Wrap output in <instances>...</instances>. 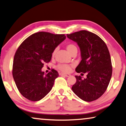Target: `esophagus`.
<instances>
[{
    "label": "esophagus",
    "instance_id": "1",
    "mask_svg": "<svg viewBox=\"0 0 126 126\" xmlns=\"http://www.w3.org/2000/svg\"><path fill=\"white\" fill-rule=\"evenodd\" d=\"M60 75H63V76H65V77H70V76H71L70 74H64V73H60Z\"/></svg>",
    "mask_w": 126,
    "mask_h": 126
}]
</instances>
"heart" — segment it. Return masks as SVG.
<instances>
[{
  "mask_svg": "<svg viewBox=\"0 0 126 126\" xmlns=\"http://www.w3.org/2000/svg\"><path fill=\"white\" fill-rule=\"evenodd\" d=\"M66 48L67 49L68 52H69L71 55L72 54L74 53V52H77V47L74 44H73V43H69V44H68L66 46ZM57 51V48H55L54 49V51H52V57H55ZM57 68H58V69H60V71H61L62 72H70L71 69V66L67 64H59L58 66H57Z\"/></svg>",
  "mask_w": 126,
  "mask_h": 126,
  "instance_id": "1",
  "label": "heart"
}]
</instances>
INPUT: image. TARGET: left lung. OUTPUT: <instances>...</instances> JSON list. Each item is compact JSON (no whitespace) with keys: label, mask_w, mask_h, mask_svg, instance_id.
Segmentation results:
<instances>
[{"label":"left lung","mask_w":126,"mask_h":126,"mask_svg":"<svg viewBox=\"0 0 126 126\" xmlns=\"http://www.w3.org/2000/svg\"><path fill=\"white\" fill-rule=\"evenodd\" d=\"M66 36L76 42L80 48L82 60L76 68V72L87 73L86 78L75 76L77 81L72 87V91L82 100H95L106 91L112 75L108 47L98 35L86 30Z\"/></svg>","instance_id":"8db88e82"}]
</instances>
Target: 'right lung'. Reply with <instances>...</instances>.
<instances>
[{
    "instance_id": "add662e5",
    "label": "right lung",
    "mask_w": 126,
    "mask_h": 126,
    "mask_svg": "<svg viewBox=\"0 0 126 126\" xmlns=\"http://www.w3.org/2000/svg\"><path fill=\"white\" fill-rule=\"evenodd\" d=\"M65 38V34L40 32L30 35L18 47L12 74L18 90L26 99L38 101L50 92L59 74L54 69L45 74L41 69L44 63L51 61L54 49Z\"/></svg>"
}]
</instances>
